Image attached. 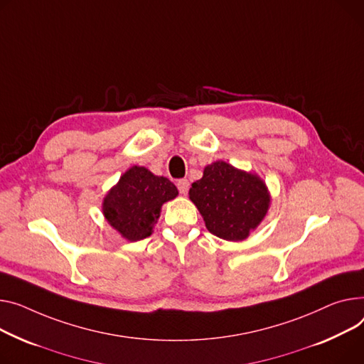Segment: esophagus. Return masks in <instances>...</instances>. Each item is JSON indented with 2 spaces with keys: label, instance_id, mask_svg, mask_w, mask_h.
Wrapping results in <instances>:
<instances>
[{
  "label": "esophagus",
  "instance_id": "obj_1",
  "mask_svg": "<svg viewBox=\"0 0 364 364\" xmlns=\"http://www.w3.org/2000/svg\"><path fill=\"white\" fill-rule=\"evenodd\" d=\"M188 187H190V183H188L187 178H181V180L177 181V188H178V191L181 193V195H187Z\"/></svg>",
  "mask_w": 364,
  "mask_h": 364
}]
</instances>
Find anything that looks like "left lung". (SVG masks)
<instances>
[{
  "label": "left lung",
  "mask_w": 364,
  "mask_h": 364,
  "mask_svg": "<svg viewBox=\"0 0 364 364\" xmlns=\"http://www.w3.org/2000/svg\"><path fill=\"white\" fill-rule=\"evenodd\" d=\"M188 195L209 232L228 241L245 240L269 208L264 183L224 161L208 165Z\"/></svg>",
  "instance_id": "obj_1"
}]
</instances>
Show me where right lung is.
Here are the masks:
<instances>
[{
	"mask_svg": "<svg viewBox=\"0 0 364 364\" xmlns=\"http://www.w3.org/2000/svg\"><path fill=\"white\" fill-rule=\"evenodd\" d=\"M177 195V187L168 178L154 176L143 166H133L109 190L102 210L121 235L137 241L151 235L162 203Z\"/></svg>",
	"mask_w": 364,
	"mask_h": 364,
	"instance_id": "right-lung-1",
	"label": "right lung"
}]
</instances>
